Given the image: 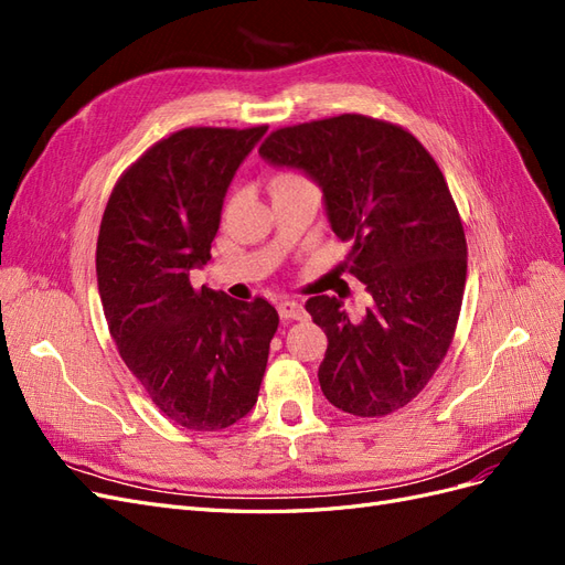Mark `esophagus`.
Wrapping results in <instances>:
<instances>
[{"label":"esophagus","mask_w":565,"mask_h":565,"mask_svg":"<svg viewBox=\"0 0 565 565\" xmlns=\"http://www.w3.org/2000/svg\"><path fill=\"white\" fill-rule=\"evenodd\" d=\"M278 313L282 320H303L306 318V311L299 301H280Z\"/></svg>","instance_id":"1"}]
</instances>
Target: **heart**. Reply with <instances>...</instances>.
<instances>
[{
	"instance_id": "heart-1",
	"label": "heart",
	"mask_w": 565,
	"mask_h": 565,
	"mask_svg": "<svg viewBox=\"0 0 565 565\" xmlns=\"http://www.w3.org/2000/svg\"><path fill=\"white\" fill-rule=\"evenodd\" d=\"M287 185H311V183L297 172H278L270 181V191L273 188H287Z\"/></svg>"
}]
</instances>
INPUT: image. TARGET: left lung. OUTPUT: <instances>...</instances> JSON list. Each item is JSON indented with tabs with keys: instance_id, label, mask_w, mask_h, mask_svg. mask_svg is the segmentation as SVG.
<instances>
[{
	"instance_id": "1",
	"label": "left lung",
	"mask_w": 565,
	"mask_h": 565,
	"mask_svg": "<svg viewBox=\"0 0 565 565\" xmlns=\"http://www.w3.org/2000/svg\"><path fill=\"white\" fill-rule=\"evenodd\" d=\"M259 156L320 185L349 273L372 297L358 322L337 297L306 301L328 334L324 398L355 417L405 407L450 349L467 282L465 228L436 160L403 127L353 113L276 129Z\"/></svg>"
}]
</instances>
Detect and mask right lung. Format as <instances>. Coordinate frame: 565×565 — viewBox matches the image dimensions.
<instances>
[{"mask_svg": "<svg viewBox=\"0 0 565 565\" xmlns=\"http://www.w3.org/2000/svg\"><path fill=\"white\" fill-rule=\"evenodd\" d=\"M268 127H188L148 148L100 218L96 278L117 351L148 398L193 431L241 422L259 398L278 311L191 285L212 259L237 167Z\"/></svg>", "mask_w": 565, "mask_h": 565, "instance_id": "1", "label": "right lung"}]
</instances>
